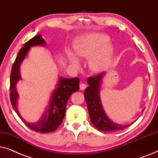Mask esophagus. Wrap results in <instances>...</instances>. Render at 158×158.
<instances>
[{"label": "esophagus", "instance_id": "esophagus-1", "mask_svg": "<svg viewBox=\"0 0 158 158\" xmlns=\"http://www.w3.org/2000/svg\"><path fill=\"white\" fill-rule=\"evenodd\" d=\"M79 87H80L81 90H85L86 89V87H87V85H85V84H80Z\"/></svg>", "mask_w": 158, "mask_h": 158}]
</instances>
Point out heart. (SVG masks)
I'll return each instance as SVG.
<instances>
[{
  "label": "heart",
  "instance_id": "obj_1",
  "mask_svg": "<svg viewBox=\"0 0 158 158\" xmlns=\"http://www.w3.org/2000/svg\"><path fill=\"white\" fill-rule=\"evenodd\" d=\"M108 37L102 33H93L81 38L74 46L75 54L79 58H89V67L94 72H101L110 66L113 57V48L108 44ZM73 66L79 67V61L71 55Z\"/></svg>",
  "mask_w": 158,
  "mask_h": 158
}]
</instances>
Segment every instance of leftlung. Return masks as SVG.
Instances as JSON below:
<instances>
[{
  "label": "left lung",
  "mask_w": 158,
  "mask_h": 158,
  "mask_svg": "<svg viewBox=\"0 0 158 158\" xmlns=\"http://www.w3.org/2000/svg\"><path fill=\"white\" fill-rule=\"evenodd\" d=\"M105 75L106 73H101L95 77L87 79V81L89 86L85 89L84 94L90 121L94 127L101 131H114L126 129L130 127L134 121L124 125L114 123L107 116L101 104L100 88Z\"/></svg>",
  "instance_id": "obj_1"
}]
</instances>
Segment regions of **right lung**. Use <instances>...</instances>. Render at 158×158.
<instances>
[{
  "mask_svg": "<svg viewBox=\"0 0 158 158\" xmlns=\"http://www.w3.org/2000/svg\"><path fill=\"white\" fill-rule=\"evenodd\" d=\"M46 43L40 35H37L29 40L23 45L19 52L11 69L10 78V99L12 107L22 121L33 131L40 133H49L54 131L62 123L66 113V104L69 98L73 92L79 89V79L59 77L56 89L50 96L48 106L38 121L35 123H28L19 113L17 100L19 94L16 91V84L22 79L20 74V66L31 47L35 45H45Z\"/></svg>",
  "mask_w": 158,
  "mask_h": 158,
  "instance_id": "right-lung-1",
  "label": "right lung"
}]
</instances>
